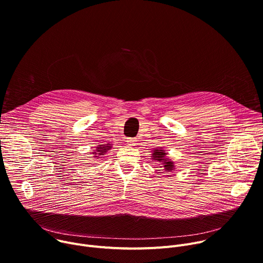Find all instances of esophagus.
Wrapping results in <instances>:
<instances>
[{"label": "esophagus", "instance_id": "esophagus-1", "mask_svg": "<svg viewBox=\"0 0 263 263\" xmlns=\"http://www.w3.org/2000/svg\"><path fill=\"white\" fill-rule=\"evenodd\" d=\"M136 139L135 138H128L127 139V142H128V144H130V145H135V143H136Z\"/></svg>", "mask_w": 263, "mask_h": 263}]
</instances>
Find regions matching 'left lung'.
<instances>
[{"instance_id":"obj_1","label":"left lung","mask_w":263,"mask_h":263,"mask_svg":"<svg viewBox=\"0 0 263 263\" xmlns=\"http://www.w3.org/2000/svg\"><path fill=\"white\" fill-rule=\"evenodd\" d=\"M166 155L167 154L165 153L164 149H162L160 147H157V148H155L154 151H153L152 159L156 160L158 162H162V164H163L162 166L164 167L165 172H172V171L175 170V164H174V162L171 159L166 158Z\"/></svg>"}]
</instances>
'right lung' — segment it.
I'll list each match as a JSON object with an SVG mask.
<instances>
[{"label": "right lung", "mask_w": 263, "mask_h": 263, "mask_svg": "<svg viewBox=\"0 0 263 263\" xmlns=\"http://www.w3.org/2000/svg\"><path fill=\"white\" fill-rule=\"evenodd\" d=\"M96 152H93V157L95 158H100L99 156H103L105 155V153L111 148V143H107V144H100L98 146H96Z\"/></svg>", "instance_id": "1"}]
</instances>
